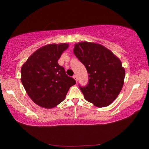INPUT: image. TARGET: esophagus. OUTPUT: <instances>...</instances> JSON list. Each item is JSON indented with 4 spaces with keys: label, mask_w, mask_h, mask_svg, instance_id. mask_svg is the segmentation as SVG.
Returning a JSON list of instances; mask_svg holds the SVG:
<instances>
[{
    "label": "esophagus",
    "mask_w": 149,
    "mask_h": 149,
    "mask_svg": "<svg viewBox=\"0 0 149 149\" xmlns=\"http://www.w3.org/2000/svg\"><path fill=\"white\" fill-rule=\"evenodd\" d=\"M73 78L74 79H75V81L77 82V75H74V76H73Z\"/></svg>",
    "instance_id": "esophagus-1"
}]
</instances>
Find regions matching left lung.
<instances>
[{
	"label": "left lung",
	"instance_id": "8db88e82",
	"mask_svg": "<svg viewBox=\"0 0 149 149\" xmlns=\"http://www.w3.org/2000/svg\"><path fill=\"white\" fill-rule=\"evenodd\" d=\"M74 53L89 74L87 86H80L84 99L98 107L110 105L124 82L125 71L121 61L110 50L96 43H76Z\"/></svg>",
	"mask_w": 149,
	"mask_h": 149
}]
</instances>
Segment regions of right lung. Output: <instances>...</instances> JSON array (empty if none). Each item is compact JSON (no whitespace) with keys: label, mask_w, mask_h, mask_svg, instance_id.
Wrapping results in <instances>:
<instances>
[{"label":"right lung","mask_w":149,"mask_h":149,"mask_svg":"<svg viewBox=\"0 0 149 149\" xmlns=\"http://www.w3.org/2000/svg\"><path fill=\"white\" fill-rule=\"evenodd\" d=\"M68 43L49 44L36 50L21 68V81L33 102L44 108L58 106L75 81L58 61Z\"/></svg>","instance_id":"right-lung-1"}]
</instances>
